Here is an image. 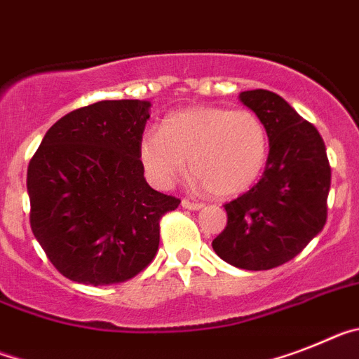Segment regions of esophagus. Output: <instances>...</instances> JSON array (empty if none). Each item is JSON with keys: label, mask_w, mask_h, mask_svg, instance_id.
I'll return each instance as SVG.
<instances>
[{"label": "esophagus", "mask_w": 359, "mask_h": 359, "mask_svg": "<svg viewBox=\"0 0 359 359\" xmlns=\"http://www.w3.org/2000/svg\"><path fill=\"white\" fill-rule=\"evenodd\" d=\"M182 208H186V210H191V211H198L204 208V204H198V202H191V201H182Z\"/></svg>", "instance_id": "obj_1"}]
</instances>
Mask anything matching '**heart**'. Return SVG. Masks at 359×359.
<instances>
[{
  "mask_svg": "<svg viewBox=\"0 0 359 359\" xmlns=\"http://www.w3.org/2000/svg\"><path fill=\"white\" fill-rule=\"evenodd\" d=\"M269 155L264 121L249 110L191 106L173 111L161 130L148 128L139 139L142 170L154 186L170 188L186 170L213 197H236L262 175Z\"/></svg>",
  "mask_w": 359,
  "mask_h": 359,
  "instance_id": "b5f03b06",
  "label": "heart"
}]
</instances>
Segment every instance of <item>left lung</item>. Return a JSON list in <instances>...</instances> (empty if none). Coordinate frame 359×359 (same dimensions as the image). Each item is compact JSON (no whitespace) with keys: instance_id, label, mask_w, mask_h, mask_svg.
<instances>
[{"instance_id":"obj_1","label":"left lung","mask_w":359,"mask_h":359,"mask_svg":"<svg viewBox=\"0 0 359 359\" xmlns=\"http://www.w3.org/2000/svg\"><path fill=\"white\" fill-rule=\"evenodd\" d=\"M238 99L266 124L269 157L253 188L224 205L227 226L213 249L240 269L266 271L294 258L322 233L330 166L318 130L285 99L260 88L240 92Z\"/></svg>"}]
</instances>
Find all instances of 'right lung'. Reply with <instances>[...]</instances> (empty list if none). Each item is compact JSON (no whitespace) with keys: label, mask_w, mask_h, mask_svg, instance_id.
<instances>
[{"label":"right lung","mask_w":359,"mask_h":359,"mask_svg":"<svg viewBox=\"0 0 359 359\" xmlns=\"http://www.w3.org/2000/svg\"><path fill=\"white\" fill-rule=\"evenodd\" d=\"M149 108L121 99L70 111L30 161V227L74 282L110 285L135 276L157 253L162 215L180 204L144 179L139 139Z\"/></svg>","instance_id":"1"}]
</instances>
